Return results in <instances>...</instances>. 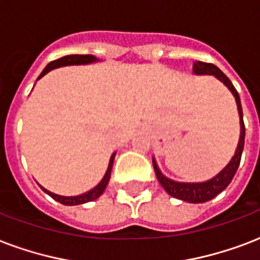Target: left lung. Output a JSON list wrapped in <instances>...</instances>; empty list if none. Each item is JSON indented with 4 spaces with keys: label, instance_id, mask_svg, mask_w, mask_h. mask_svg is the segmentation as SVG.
I'll list each match as a JSON object with an SVG mask.
<instances>
[{
    "label": "left lung",
    "instance_id": "1",
    "mask_svg": "<svg viewBox=\"0 0 260 260\" xmlns=\"http://www.w3.org/2000/svg\"><path fill=\"white\" fill-rule=\"evenodd\" d=\"M193 73L195 75H213V76L217 77L219 82H222L235 96L237 110H239V117H240V139H239V144H237V148H236L235 155L232 156L231 162L217 176H214L213 178H210L207 181H203V183H180V181H174V180H170V178L162 174L154 158H152V165H154V170H155L158 181L170 196H173L176 199H180V201L189 202V203H203V202L211 201L218 193H221L231 184L232 178L235 177L237 168L240 165L241 154H243V148H244L245 126L244 121H243V109H241L240 96H239V92L236 91L235 86L226 77V75L221 69L217 68L215 65L202 62V61L193 62Z\"/></svg>",
    "mask_w": 260,
    "mask_h": 260
}]
</instances>
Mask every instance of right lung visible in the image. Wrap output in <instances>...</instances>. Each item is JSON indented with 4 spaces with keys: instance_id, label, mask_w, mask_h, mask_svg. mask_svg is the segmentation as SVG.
Masks as SVG:
<instances>
[{
    "instance_id": "add662e5",
    "label": "right lung",
    "mask_w": 260,
    "mask_h": 260,
    "mask_svg": "<svg viewBox=\"0 0 260 260\" xmlns=\"http://www.w3.org/2000/svg\"><path fill=\"white\" fill-rule=\"evenodd\" d=\"M98 59L95 58L94 55L91 54H72V55H65V57H61V58L55 59V61H51L50 64H47V67L42 71V73L39 75L38 80L46 75L47 72H50L51 69L59 68V67H67V65H86L91 64V62H95ZM114 156H116V152H113V155L110 156V161H109V166L106 173H105L104 178L101 180V183L94 187L92 189H90L88 192H84L82 195H76V196H62V195H57V193H53V192L47 191L46 188H43L42 185L39 187L42 188L43 191L46 192L47 195L51 196L54 201L59 202L61 205L65 206H76V205H83V203H87V202H92L95 199H98L99 196L102 195L105 191V188L108 187L109 180H110V173H112V168H113V162H114Z\"/></svg>"
}]
</instances>
